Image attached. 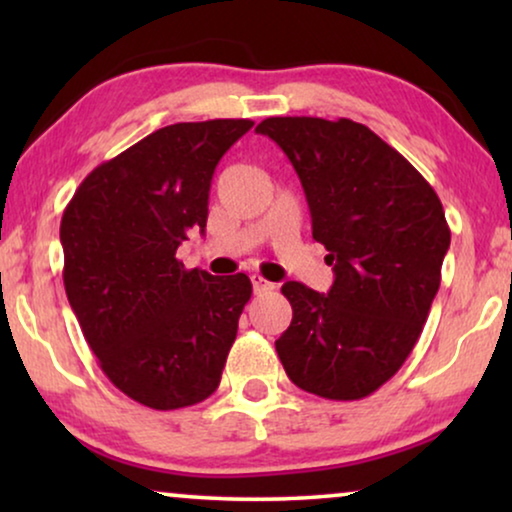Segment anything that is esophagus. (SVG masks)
Wrapping results in <instances>:
<instances>
[{
	"instance_id": "esophagus-1",
	"label": "esophagus",
	"mask_w": 512,
	"mask_h": 512,
	"mask_svg": "<svg viewBox=\"0 0 512 512\" xmlns=\"http://www.w3.org/2000/svg\"><path fill=\"white\" fill-rule=\"evenodd\" d=\"M251 284H254L256 296H261V293H268V291L275 289V284L268 282V279L261 277V275H251Z\"/></svg>"
}]
</instances>
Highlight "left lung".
Masks as SVG:
<instances>
[{"label": "left lung", "mask_w": 512, "mask_h": 512, "mask_svg": "<svg viewBox=\"0 0 512 512\" xmlns=\"http://www.w3.org/2000/svg\"><path fill=\"white\" fill-rule=\"evenodd\" d=\"M256 132L296 167L331 291L286 282L291 326L275 342L289 380L328 401H359L391 380L422 335L450 249L429 181L366 125L272 116Z\"/></svg>", "instance_id": "obj_1"}]
</instances>
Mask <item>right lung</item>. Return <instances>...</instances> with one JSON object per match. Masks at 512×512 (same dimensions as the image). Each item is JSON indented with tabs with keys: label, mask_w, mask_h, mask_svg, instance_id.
I'll use <instances>...</instances> for the list:
<instances>
[{
	"label": "right lung",
	"mask_w": 512,
	"mask_h": 512,
	"mask_svg": "<svg viewBox=\"0 0 512 512\" xmlns=\"http://www.w3.org/2000/svg\"><path fill=\"white\" fill-rule=\"evenodd\" d=\"M251 125L151 132L97 165L62 214V282L83 338L109 382L146 408H188L221 382L251 282L186 270L177 249L205 230L212 174Z\"/></svg>",
	"instance_id": "obj_1"
}]
</instances>
